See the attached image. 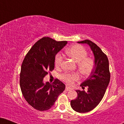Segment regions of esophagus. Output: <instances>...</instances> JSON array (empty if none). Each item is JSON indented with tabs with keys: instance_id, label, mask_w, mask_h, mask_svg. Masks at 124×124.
Returning <instances> with one entry per match:
<instances>
[{
	"instance_id": "1",
	"label": "esophagus",
	"mask_w": 124,
	"mask_h": 124,
	"mask_svg": "<svg viewBox=\"0 0 124 124\" xmlns=\"http://www.w3.org/2000/svg\"><path fill=\"white\" fill-rule=\"evenodd\" d=\"M66 91H69L70 90H71V88L70 87H68V86H66V89H65Z\"/></svg>"
}]
</instances>
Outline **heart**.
<instances>
[{
    "label": "heart",
    "instance_id": "b5f03b06",
    "mask_svg": "<svg viewBox=\"0 0 124 124\" xmlns=\"http://www.w3.org/2000/svg\"><path fill=\"white\" fill-rule=\"evenodd\" d=\"M66 53L69 57L77 62L78 69L82 75H88L91 73L94 68L95 62L92 58L87 57V52L83 46L75 45L68 48ZM62 55L58 53L55 57V65L58 68L60 67L63 62ZM79 78L78 73H65L61 75V79L68 84H72Z\"/></svg>",
    "mask_w": 124,
    "mask_h": 124
}]
</instances>
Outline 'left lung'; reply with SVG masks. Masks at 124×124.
Instances as JSON below:
<instances>
[{
	"mask_svg": "<svg viewBox=\"0 0 124 124\" xmlns=\"http://www.w3.org/2000/svg\"><path fill=\"white\" fill-rule=\"evenodd\" d=\"M78 42L88 44L94 56V68L80 85L82 89L87 86V92L76 90L78 97L70 101V106L75 111L85 113L94 108L101 101L110 80V73L107 56L96 44L89 39Z\"/></svg>",
	"mask_w": 124,
	"mask_h": 124,
	"instance_id": "left-lung-1",
	"label": "left lung"
}]
</instances>
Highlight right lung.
Instances as JSON below:
<instances>
[{
	"label": "right lung",
	"mask_w": 124,
	"mask_h": 124,
	"mask_svg": "<svg viewBox=\"0 0 124 124\" xmlns=\"http://www.w3.org/2000/svg\"><path fill=\"white\" fill-rule=\"evenodd\" d=\"M67 42L45 37L25 55L21 65L20 86L25 100L35 109L43 111L51 108L65 90V85L58 79L51 84L44 83V78L54 70L55 55Z\"/></svg>",
	"instance_id": "add662e5"
}]
</instances>
